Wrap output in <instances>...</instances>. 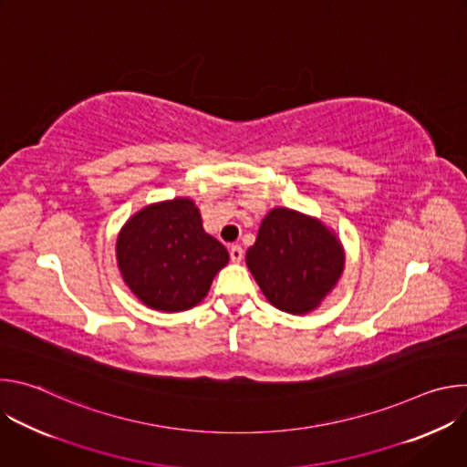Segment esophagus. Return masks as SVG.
<instances>
[{"mask_svg": "<svg viewBox=\"0 0 467 467\" xmlns=\"http://www.w3.org/2000/svg\"><path fill=\"white\" fill-rule=\"evenodd\" d=\"M229 253H231V260H233V262H242V258H244V249H242L240 245H233Z\"/></svg>", "mask_w": 467, "mask_h": 467, "instance_id": "obj_1", "label": "esophagus"}]
</instances>
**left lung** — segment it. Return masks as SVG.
<instances>
[{
    "instance_id": "obj_1",
    "label": "left lung",
    "mask_w": 467,
    "mask_h": 467,
    "mask_svg": "<svg viewBox=\"0 0 467 467\" xmlns=\"http://www.w3.org/2000/svg\"><path fill=\"white\" fill-rule=\"evenodd\" d=\"M245 264L275 308L303 316L338 285L346 251L338 234L321 220L275 207L262 220Z\"/></svg>"
}]
</instances>
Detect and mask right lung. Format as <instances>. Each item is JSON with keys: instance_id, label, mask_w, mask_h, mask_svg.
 Here are the masks:
<instances>
[{"instance_id": "1", "label": "right lung", "mask_w": 467, "mask_h": 467, "mask_svg": "<svg viewBox=\"0 0 467 467\" xmlns=\"http://www.w3.org/2000/svg\"><path fill=\"white\" fill-rule=\"evenodd\" d=\"M123 283L146 306L181 312L202 303L229 253L205 233L190 197L151 203L132 214L116 240Z\"/></svg>"}]
</instances>
